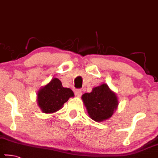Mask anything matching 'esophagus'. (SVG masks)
<instances>
[{"label":"esophagus","instance_id":"1","mask_svg":"<svg viewBox=\"0 0 158 158\" xmlns=\"http://www.w3.org/2000/svg\"><path fill=\"white\" fill-rule=\"evenodd\" d=\"M75 94L77 97H81V95H82V90L81 89H76V90H75Z\"/></svg>","mask_w":158,"mask_h":158}]
</instances>
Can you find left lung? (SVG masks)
I'll return each mask as SVG.
<instances>
[{"label":"left lung","instance_id":"1","mask_svg":"<svg viewBox=\"0 0 158 158\" xmlns=\"http://www.w3.org/2000/svg\"><path fill=\"white\" fill-rule=\"evenodd\" d=\"M88 115L96 122H102L113 115L117 108L118 98L107 84L95 87L91 93L82 96Z\"/></svg>","mask_w":158,"mask_h":158}]
</instances>
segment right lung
Returning a JSON list of instances; mask_svg holds the SVG:
<instances>
[{
  "label": "right lung",
  "mask_w": 158,
  "mask_h": 158,
  "mask_svg": "<svg viewBox=\"0 0 158 158\" xmlns=\"http://www.w3.org/2000/svg\"><path fill=\"white\" fill-rule=\"evenodd\" d=\"M73 96L72 90L63 88L60 80L53 78L39 90L38 103L43 113H52L60 110L63 104Z\"/></svg>",
  "instance_id": "1"
}]
</instances>
